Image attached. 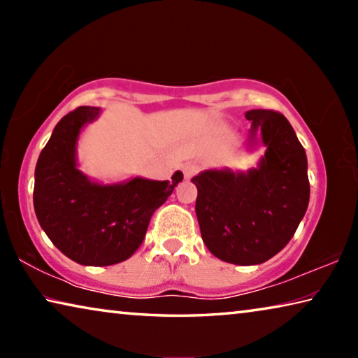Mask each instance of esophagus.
Masks as SVG:
<instances>
[{
	"label": "esophagus",
	"mask_w": 358,
	"mask_h": 358,
	"mask_svg": "<svg viewBox=\"0 0 358 358\" xmlns=\"http://www.w3.org/2000/svg\"><path fill=\"white\" fill-rule=\"evenodd\" d=\"M197 172H199V166H197V164H186V166L183 167V175H185L186 180L192 178L194 175H196Z\"/></svg>",
	"instance_id": "esophagus-1"
}]
</instances>
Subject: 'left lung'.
I'll return each mask as SVG.
<instances>
[{"label": "left lung", "instance_id": "obj_1", "mask_svg": "<svg viewBox=\"0 0 358 358\" xmlns=\"http://www.w3.org/2000/svg\"><path fill=\"white\" fill-rule=\"evenodd\" d=\"M250 142L257 131L266 147L257 169L205 171L197 186L196 215L203 243L224 262L257 265L294 237L310 202L305 148L287 118L275 110H250Z\"/></svg>", "mask_w": 358, "mask_h": 358}]
</instances>
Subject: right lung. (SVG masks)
<instances>
[{
  "instance_id": "add662e5",
  "label": "right lung",
  "mask_w": 358,
  "mask_h": 358,
  "mask_svg": "<svg viewBox=\"0 0 358 358\" xmlns=\"http://www.w3.org/2000/svg\"><path fill=\"white\" fill-rule=\"evenodd\" d=\"M99 107H77L58 121L41 151L34 172L33 202L41 227L64 256L82 265L106 266L129 259L142 245L155 211L181 180L136 177L99 185L77 169L80 129L98 118Z\"/></svg>"
}]
</instances>
